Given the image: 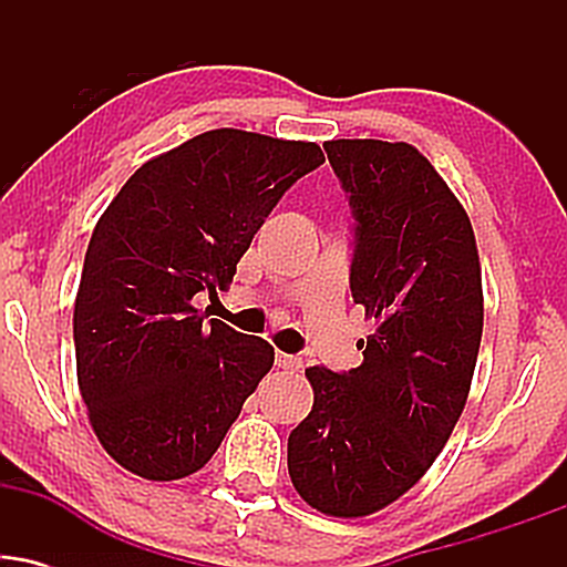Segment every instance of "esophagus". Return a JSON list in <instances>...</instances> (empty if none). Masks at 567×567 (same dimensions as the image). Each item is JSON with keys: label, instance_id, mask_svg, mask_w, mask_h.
I'll list each match as a JSON object with an SVG mask.
<instances>
[{"label": "esophagus", "instance_id": "esophagus-1", "mask_svg": "<svg viewBox=\"0 0 567 567\" xmlns=\"http://www.w3.org/2000/svg\"><path fill=\"white\" fill-rule=\"evenodd\" d=\"M277 368L288 370V373H298L303 368V360L296 354H285V351H277Z\"/></svg>", "mask_w": 567, "mask_h": 567}]
</instances>
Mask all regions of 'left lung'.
Here are the masks:
<instances>
[{
    "instance_id": "1",
    "label": "left lung",
    "mask_w": 567,
    "mask_h": 567,
    "mask_svg": "<svg viewBox=\"0 0 567 567\" xmlns=\"http://www.w3.org/2000/svg\"><path fill=\"white\" fill-rule=\"evenodd\" d=\"M354 216L351 296L375 320L349 373L309 368L311 413L288 437L298 496L330 517L389 506L434 464L470 396L483 275L470 216L410 143H324Z\"/></svg>"
}]
</instances>
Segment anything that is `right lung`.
Segmentation results:
<instances>
[{
	"mask_svg": "<svg viewBox=\"0 0 567 567\" xmlns=\"http://www.w3.org/2000/svg\"><path fill=\"white\" fill-rule=\"evenodd\" d=\"M324 162L306 141L220 127L143 162L90 237L76 381L97 442L146 480L194 474L275 365L264 338L207 322L282 194Z\"/></svg>",
	"mask_w": 567,
	"mask_h": 567,
	"instance_id": "right-lung-1",
	"label": "right lung"
}]
</instances>
